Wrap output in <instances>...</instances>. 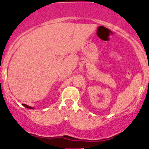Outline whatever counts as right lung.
Returning a JSON list of instances; mask_svg holds the SVG:
<instances>
[{"mask_svg":"<svg viewBox=\"0 0 149 149\" xmlns=\"http://www.w3.org/2000/svg\"><path fill=\"white\" fill-rule=\"evenodd\" d=\"M22 105H23L24 107H26V108H28V109H33V107H30V106L27 105V104H22Z\"/></svg>","mask_w":149,"mask_h":149,"instance_id":"obj_1","label":"right lung"}]
</instances>
